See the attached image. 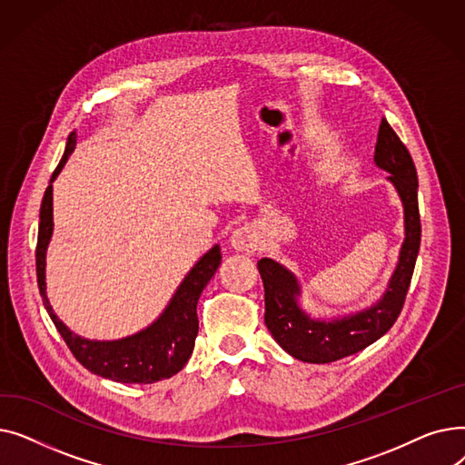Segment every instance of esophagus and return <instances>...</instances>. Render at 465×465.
Masks as SVG:
<instances>
[{"label":"esophagus","mask_w":465,"mask_h":465,"mask_svg":"<svg viewBox=\"0 0 465 465\" xmlns=\"http://www.w3.org/2000/svg\"><path fill=\"white\" fill-rule=\"evenodd\" d=\"M230 241H232V247H233L235 251L251 254V252H254V251L258 249V245H260V233H258V230H256L254 226L245 224V226L237 228V230L232 233V239H230Z\"/></svg>","instance_id":"esophagus-1"}]
</instances>
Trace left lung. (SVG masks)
I'll return each mask as SVG.
<instances>
[{
  "mask_svg": "<svg viewBox=\"0 0 465 465\" xmlns=\"http://www.w3.org/2000/svg\"><path fill=\"white\" fill-rule=\"evenodd\" d=\"M375 163L390 173L388 181L400 193L405 218V239L396 272L375 305L333 321L311 319L298 303L302 288L294 273L272 258L258 262L265 292V326L277 343L296 360L330 363L356 354L392 328L403 309L420 249L419 177L407 146L386 118L379 126Z\"/></svg>",
  "mask_w": 465,
  "mask_h": 465,
  "instance_id": "obj_1",
  "label": "left lung"
}]
</instances>
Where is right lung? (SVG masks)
Here are the masks:
<instances>
[{
    "instance_id": "obj_1",
    "label": "right lung",
    "mask_w": 465,
    "mask_h": 465,
    "mask_svg": "<svg viewBox=\"0 0 465 465\" xmlns=\"http://www.w3.org/2000/svg\"><path fill=\"white\" fill-rule=\"evenodd\" d=\"M77 135L73 132L67 137L64 156L54 169L51 184L46 186L41 213H39V233H37V249H35V267H37V284L43 305L51 316L56 330L64 337L65 345L88 371L126 384H153L162 379L173 377L179 373L188 358L192 356L195 337H198V300L203 288L218 270L220 247L214 245L205 252L198 263H195L177 292L171 298L163 312L149 326L130 337H122L116 341H90L77 333H73L54 314L53 305L46 298V282H45V260L46 247L53 237V183L60 175L71 153L75 151Z\"/></svg>"
}]
</instances>
